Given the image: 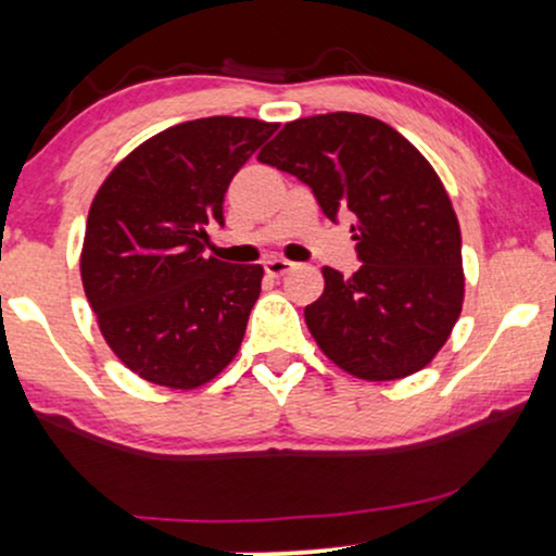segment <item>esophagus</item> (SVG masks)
Segmentation results:
<instances>
[{"label": "esophagus", "instance_id": "obj_1", "mask_svg": "<svg viewBox=\"0 0 556 556\" xmlns=\"http://www.w3.org/2000/svg\"><path fill=\"white\" fill-rule=\"evenodd\" d=\"M264 269L269 277H285L287 271L295 269V264H290V261H285V258H269L264 264Z\"/></svg>", "mask_w": 556, "mask_h": 556}]
</instances>
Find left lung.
Masks as SVG:
<instances>
[{"mask_svg":"<svg viewBox=\"0 0 556 556\" xmlns=\"http://www.w3.org/2000/svg\"><path fill=\"white\" fill-rule=\"evenodd\" d=\"M258 162L290 172L337 222L350 212L361 269L324 266V292L305 305L321 353L366 381L429 366L465 298L463 240L442 180L416 146L381 119L331 112L287 123Z\"/></svg>","mask_w":556,"mask_h":556,"instance_id":"8db88e82","label":"left lung"}]
</instances>
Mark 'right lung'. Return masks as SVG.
<instances>
[{
    "instance_id": "1",
    "label": "right lung",
    "mask_w": 556,
    "mask_h": 556,
    "mask_svg": "<svg viewBox=\"0 0 556 556\" xmlns=\"http://www.w3.org/2000/svg\"><path fill=\"white\" fill-rule=\"evenodd\" d=\"M277 123L203 117L156 132L110 172L86 222L80 277L112 353L151 384L195 389L238 355L264 269L203 256L208 222Z\"/></svg>"
}]
</instances>
